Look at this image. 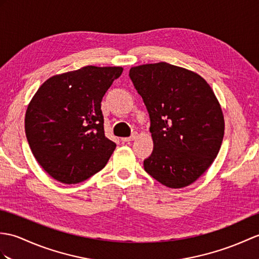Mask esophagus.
Segmentation results:
<instances>
[{"label": "esophagus", "instance_id": "esophagus-1", "mask_svg": "<svg viewBox=\"0 0 259 259\" xmlns=\"http://www.w3.org/2000/svg\"><path fill=\"white\" fill-rule=\"evenodd\" d=\"M137 138V134H134L132 135L131 137H129V138H122L121 139V141L122 142H131V141H134L135 139Z\"/></svg>", "mask_w": 259, "mask_h": 259}]
</instances>
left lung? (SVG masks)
Listing matches in <instances>:
<instances>
[{
    "label": "left lung",
    "mask_w": 259,
    "mask_h": 259,
    "mask_svg": "<svg viewBox=\"0 0 259 259\" xmlns=\"http://www.w3.org/2000/svg\"><path fill=\"white\" fill-rule=\"evenodd\" d=\"M129 76L151 122L153 151L144 170L171 189L195 182L224 137L223 111L212 88L200 75L164 62L131 67Z\"/></svg>",
    "instance_id": "8db88e82"
}]
</instances>
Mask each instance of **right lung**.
<instances>
[{
	"label": "right lung",
	"mask_w": 259,
	"mask_h": 259,
	"mask_svg": "<svg viewBox=\"0 0 259 259\" xmlns=\"http://www.w3.org/2000/svg\"><path fill=\"white\" fill-rule=\"evenodd\" d=\"M122 67L85 66L55 75L27 107L25 134L39 165L57 181L76 184L104 167L116 143L105 136L101 100Z\"/></svg>",
	"instance_id": "1"
}]
</instances>
